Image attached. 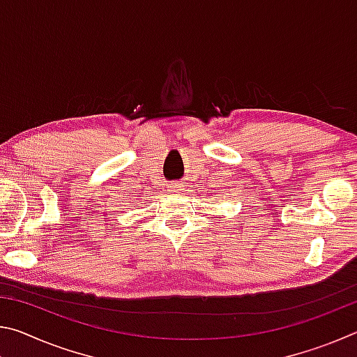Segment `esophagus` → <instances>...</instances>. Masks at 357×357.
Masks as SVG:
<instances>
[{
    "label": "esophagus",
    "instance_id": "esophagus-1",
    "mask_svg": "<svg viewBox=\"0 0 357 357\" xmlns=\"http://www.w3.org/2000/svg\"><path fill=\"white\" fill-rule=\"evenodd\" d=\"M168 187H170V190H172V192H174V193H179L181 190H184V185H183V183H172V184L168 185Z\"/></svg>",
    "mask_w": 357,
    "mask_h": 357
}]
</instances>
